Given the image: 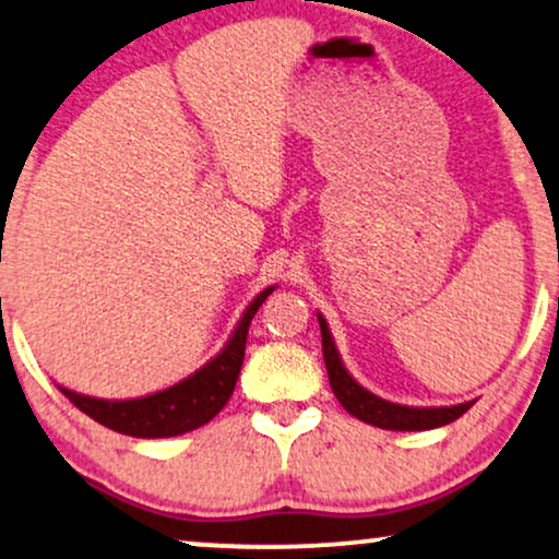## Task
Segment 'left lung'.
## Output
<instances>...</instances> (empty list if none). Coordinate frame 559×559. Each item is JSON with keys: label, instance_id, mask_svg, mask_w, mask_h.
Returning a JSON list of instances; mask_svg holds the SVG:
<instances>
[{"label": "left lung", "instance_id": "left-lung-1", "mask_svg": "<svg viewBox=\"0 0 559 559\" xmlns=\"http://www.w3.org/2000/svg\"><path fill=\"white\" fill-rule=\"evenodd\" d=\"M320 320V335H323V358L328 379H331V389L335 400L343 404V409L350 412V415L364 419L373 427H381V430H402V432H419V430H435V427L455 423L457 417H463L465 412L473 407V402L455 404V407H402V404H392L379 400L371 392H366L364 386H358L350 373L343 369L338 350L333 346L331 331H328L325 320Z\"/></svg>", "mask_w": 559, "mask_h": 559}]
</instances>
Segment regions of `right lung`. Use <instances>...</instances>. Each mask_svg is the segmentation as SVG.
I'll return each instance as SVG.
<instances>
[{"instance_id": "obj_1", "label": "right lung", "mask_w": 559, "mask_h": 559, "mask_svg": "<svg viewBox=\"0 0 559 559\" xmlns=\"http://www.w3.org/2000/svg\"><path fill=\"white\" fill-rule=\"evenodd\" d=\"M272 289L274 287H266L262 295H257V300L243 312L234 338L209 366L165 392L127 402H104L68 392V389H60V392L98 425L109 427L114 432L132 435V438H173V435L195 430L216 417L228 396L234 394L243 364V350H247L249 323L266 297L272 295Z\"/></svg>"}]
</instances>
